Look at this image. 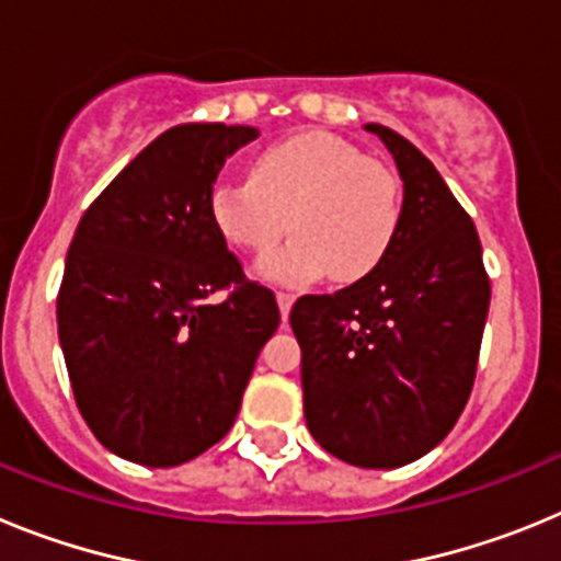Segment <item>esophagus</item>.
<instances>
[{"instance_id": "1", "label": "esophagus", "mask_w": 561, "mask_h": 561, "mask_svg": "<svg viewBox=\"0 0 561 561\" xmlns=\"http://www.w3.org/2000/svg\"><path fill=\"white\" fill-rule=\"evenodd\" d=\"M291 304H295V295H289V291H277V309H280V317H289L291 311Z\"/></svg>"}]
</instances>
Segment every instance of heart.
I'll list each match as a JSON object with an SVG mask.
<instances>
[{
    "mask_svg": "<svg viewBox=\"0 0 561 561\" xmlns=\"http://www.w3.org/2000/svg\"><path fill=\"white\" fill-rule=\"evenodd\" d=\"M399 185L381 162L323 131L297 134L264 151L252 180L225 176L210 191V219L227 244L264 252L289 230L291 241L257 261L286 286L329 275L351 284L379 264L399 227Z\"/></svg>",
    "mask_w": 561,
    "mask_h": 561,
    "instance_id": "b5f03b06",
    "label": "heart"
}]
</instances>
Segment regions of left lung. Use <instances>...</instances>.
I'll return each mask as SVG.
<instances>
[{"mask_svg":"<svg viewBox=\"0 0 561 561\" xmlns=\"http://www.w3.org/2000/svg\"><path fill=\"white\" fill-rule=\"evenodd\" d=\"M365 128L404 182L396 236L356 284L300 297L289 323L317 444L362 469H396L438 447L463 413L492 289L478 230L433 162L393 128Z\"/></svg>","mask_w":561,"mask_h":561,"instance_id":"8db88e82","label":"left lung"}]
</instances>
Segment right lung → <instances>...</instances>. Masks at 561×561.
<instances>
[{"label": "right lung", "instance_id": "1", "mask_svg": "<svg viewBox=\"0 0 561 561\" xmlns=\"http://www.w3.org/2000/svg\"><path fill=\"white\" fill-rule=\"evenodd\" d=\"M252 126L160 134L83 213L58 291V336L78 410L103 447L165 469L236 421L275 295L213 227L210 191ZM227 290L225 301H213Z\"/></svg>", "mask_w": 561, "mask_h": 561}]
</instances>
